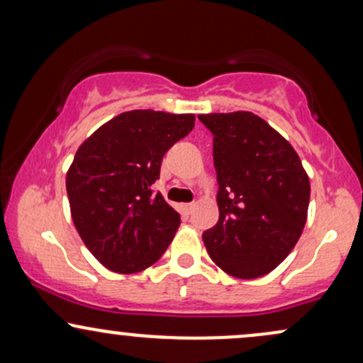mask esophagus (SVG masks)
Returning a JSON list of instances; mask_svg holds the SVG:
<instances>
[{
  "label": "esophagus",
  "mask_w": 363,
  "mask_h": 363,
  "mask_svg": "<svg viewBox=\"0 0 363 363\" xmlns=\"http://www.w3.org/2000/svg\"><path fill=\"white\" fill-rule=\"evenodd\" d=\"M182 208H184L186 213H193V210L196 208V203H184Z\"/></svg>",
  "instance_id": "1"
}]
</instances>
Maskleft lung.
Listing matches in <instances>:
<instances>
[{
	"label": "left lung",
	"mask_w": 363,
	"mask_h": 363,
	"mask_svg": "<svg viewBox=\"0 0 363 363\" xmlns=\"http://www.w3.org/2000/svg\"><path fill=\"white\" fill-rule=\"evenodd\" d=\"M213 135L218 223L203 234L210 257L230 277L273 272L301 239L311 182L297 152L247 111L198 116Z\"/></svg>",
	"instance_id": "obj_1"
}]
</instances>
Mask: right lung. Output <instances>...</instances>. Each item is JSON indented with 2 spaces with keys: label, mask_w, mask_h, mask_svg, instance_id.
<instances>
[{
  "label": "right lung",
  "mask_w": 363,
  "mask_h": 363,
  "mask_svg": "<svg viewBox=\"0 0 363 363\" xmlns=\"http://www.w3.org/2000/svg\"><path fill=\"white\" fill-rule=\"evenodd\" d=\"M194 128V114L140 109L116 116L77 150L66 174L83 244L114 273H140L162 257L181 216L152 186L162 158Z\"/></svg>",
  "instance_id": "add662e5"
}]
</instances>
